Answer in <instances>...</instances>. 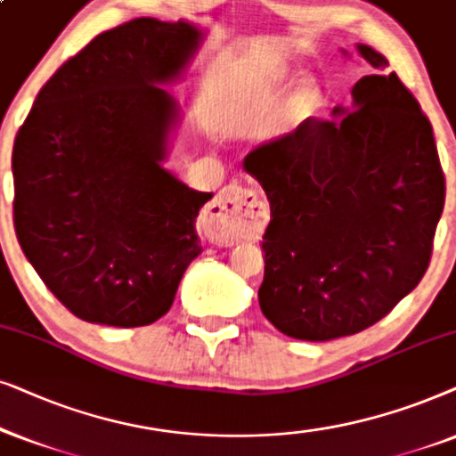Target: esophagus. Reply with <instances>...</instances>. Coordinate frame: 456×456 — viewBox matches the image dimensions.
Wrapping results in <instances>:
<instances>
[{"label":"esophagus","mask_w":456,"mask_h":456,"mask_svg":"<svg viewBox=\"0 0 456 456\" xmlns=\"http://www.w3.org/2000/svg\"><path fill=\"white\" fill-rule=\"evenodd\" d=\"M269 223V208L252 190L227 185L218 191L208 208V232L221 246L238 241H254L263 235Z\"/></svg>","instance_id":"1"}]
</instances>
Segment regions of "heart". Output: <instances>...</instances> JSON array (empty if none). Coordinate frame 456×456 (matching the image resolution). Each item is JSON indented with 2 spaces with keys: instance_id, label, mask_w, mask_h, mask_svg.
Wrapping results in <instances>:
<instances>
[{
  "instance_id": "obj_1",
  "label": "heart",
  "mask_w": 456,
  "mask_h": 456,
  "mask_svg": "<svg viewBox=\"0 0 456 456\" xmlns=\"http://www.w3.org/2000/svg\"><path fill=\"white\" fill-rule=\"evenodd\" d=\"M296 72L289 69H279L273 72V75L266 78L263 91H260V102L263 104H271L275 102L279 95L283 94L285 89L294 83ZM325 104V89L321 85L319 78L308 77L302 78V81L296 85L294 89L289 91L288 97L281 102V106L277 108L275 114V129L279 133H291L300 126L317 117L321 108Z\"/></svg>"
}]
</instances>
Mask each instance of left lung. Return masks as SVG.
Returning <instances> with one entry per match:
<instances>
[{"mask_svg":"<svg viewBox=\"0 0 456 456\" xmlns=\"http://www.w3.org/2000/svg\"><path fill=\"white\" fill-rule=\"evenodd\" d=\"M356 50L379 75L356 81L350 108L244 158L271 204L260 311L308 342L367 330L415 289L444 208L428 117L379 52Z\"/></svg>","mask_w":456,"mask_h":456,"instance_id":"left-lung-1","label":"left lung"}]
</instances>
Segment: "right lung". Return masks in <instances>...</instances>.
I'll list each match as a JSON object with an SVG mask.
<instances>
[{
  "label": "right lung",
  "instance_id": "obj_1",
  "mask_svg": "<svg viewBox=\"0 0 456 456\" xmlns=\"http://www.w3.org/2000/svg\"><path fill=\"white\" fill-rule=\"evenodd\" d=\"M204 33L135 18L89 41L37 94L12 151L24 256L75 317L150 325L202 252L212 193L165 168L181 120L160 85L183 75Z\"/></svg>",
  "mask_w": 456,
  "mask_h": 456
}]
</instances>
